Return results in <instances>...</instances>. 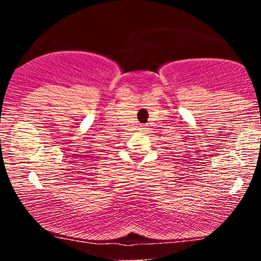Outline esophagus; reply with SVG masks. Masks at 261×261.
I'll return each mask as SVG.
<instances>
[{
	"label": "esophagus",
	"mask_w": 261,
	"mask_h": 261,
	"mask_svg": "<svg viewBox=\"0 0 261 261\" xmlns=\"http://www.w3.org/2000/svg\"><path fill=\"white\" fill-rule=\"evenodd\" d=\"M145 128H146V127H143V126H141V127H140V128H139V130H140V131H145Z\"/></svg>",
	"instance_id": "obj_1"
}]
</instances>
